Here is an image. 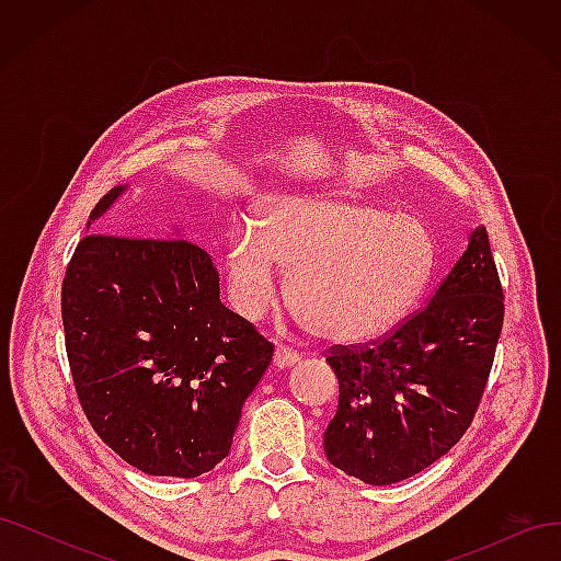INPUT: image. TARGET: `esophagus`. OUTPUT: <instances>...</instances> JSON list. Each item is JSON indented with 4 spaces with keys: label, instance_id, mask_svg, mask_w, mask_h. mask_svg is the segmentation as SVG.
<instances>
[{
    "label": "esophagus",
    "instance_id": "34e87169",
    "mask_svg": "<svg viewBox=\"0 0 561 561\" xmlns=\"http://www.w3.org/2000/svg\"><path fill=\"white\" fill-rule=\"evenodd\" d=\"M299 358H301V355H299L297 351L280 346V348L274 353V365H276L278 369H285V367H293V365H297V363H299Z\"/></svg>",
    "mask_w": 561,
    "mask_h": 561
}]
</instances>
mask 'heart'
I'll list each match as a JSON object with an SVG mask.
<instances>
[{"instance_id": "b5f03b06", "label": "heart", "mask_w": 561, "mask_h": 561, "mask_svg": "<svg viewBox=\"0 0 561 561\" xmlns=\"http://www.w3.org/2000/svg\"><path fill=\"white\" fill-rule=\"evenodd\" d=\"M437 239L414 213L336 196H280L262 225L239 222L227 239L231 299L260 320L280 297L278 266L304 325L339 344L393 330L416 307L435 271Z\"/></svg>"}]
</instances>
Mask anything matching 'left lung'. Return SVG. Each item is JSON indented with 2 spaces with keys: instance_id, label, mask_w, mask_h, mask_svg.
Masks as SVG:
<instances>
[{
  "instance_id": "obj_1",
  "label": "left lung",
  "mask_w": 561,
  "mask_h": 561,
  "mask_svg": "<svg viewBox=\"0 0 561 561\" xmlns=\"http://www.w3.org/2000/svg\"><path fill=\"white\" fill-rule=\"evenodd\" d=\"M501 328L503 287L478 227L426 307L377 344L328 355L339 381L328 461L381 486L443 458L478 410Z\"/></svg>"
}]
</instances>
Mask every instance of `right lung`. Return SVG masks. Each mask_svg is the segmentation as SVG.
<instances>
[{"instance_id": "add662e5", "label": "right lung", "mask_w": 561, "mask_h": 561, "mask_svg": "<svg viewBox=\"0 0 561 561\" xmlns=\"http://www.w3.org/2000/svg\"><path fill=\"white\" fill-rule=\"evenodd\" d=\"M126 186L98 201L89 227ZM62 328L79 402L126 463L198 478L231 449L274 344L219 301L192 241L89 233L62 280Z\"/></svg>"}]
</instances>
